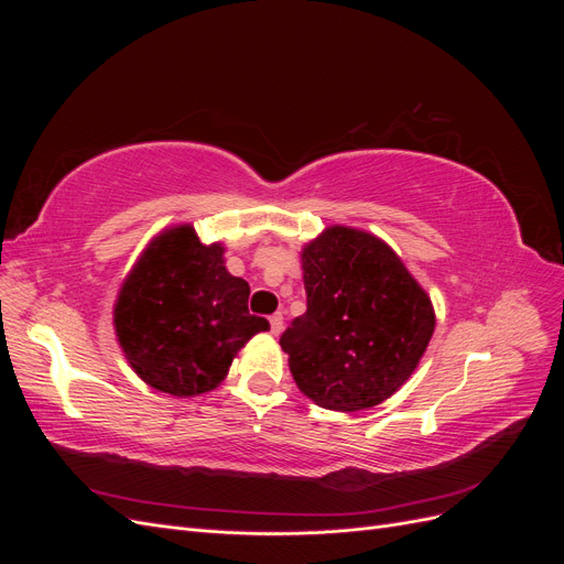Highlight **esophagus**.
<instances>
[{
	"mask_svg": "<svg viewBox=\"0 0 564 564\" xmlns=\"http://www.w3.org/2000/svg\"><path fill=\"white\" fill-rule=\"evenodd\" d=\"M282 329H284V317H282V313H275V315L270 317V332L275 334V336H280Z\"/></svg>",
	"mask_w": 564,
	"mask_h": 564,
	"instance_id": "esophagus-1",
	"label": "esophagus"
}]
</instances>
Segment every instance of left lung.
Wrapping results in <instances>:
<instances>
[{"instance_id":"left-lung-1","label":"left lung","mask_w":564,"mask_h":564,"mask_svg":"<svg viewBox=\"0 0 564 564\" xmlns=\"http://www.w3.org/2000/svg\"><path fill=\"white\" fill-rule=\"evenodd\" d=\"M301 270L308 311L280 338L299 390L334 412L395 395L435 332L425 289L381 237L348 226L305 245Z\"/></svg>"}]
</instances>
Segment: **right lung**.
Here are the masks:
<instances>
[{
  "instance_id": "add662e5",
  "label": "right lung",
  "mask_w": 564,
  "mask_h": 564,
  "mask_svg": "<svg viewBox=\"0 0 564 564\" xmlns=\"http://www.w3.org/2000/svg\"><path fill=\"white\" fill-rule=\"evenodd\" d=\"M226 247L204 245L191 224L166 228L117 292L112 324L129 367L150 388L195 398L220 386L247 340L268 332L249 315V284L226 268Z\"/></svg>"
}]
</instances>
